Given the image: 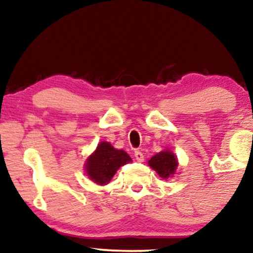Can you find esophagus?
Returning a JSON list of instances; mask_svg holds the SVG:
<instances>
[{
  "instance_id": "esophagus-1",
  "label": "esophagus",
  "mask_w": 253,
  "mask_h": 253,
  "mask_svg": "<svg viewBox=\"0 0 253 253\" xmlns=\"http://www.w3.org/2000/svg\"><path fill=\"white\" fill-rule=\"evenodd\" d=\"M134 158H136V160L139 161V162H143L144 161V154L141 153L139 150L134 151Z\"/></svg>"
}]
</instances>
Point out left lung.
Here are the masks:
<instances>
[{
  "label": "left lung",
  "instance_id": "obj_1",
  "mask_svg": "<svg viewBox=\"0 0 253 253\" xmlns=\"http://www.w3.org/2000/svg\"><path fill=\"white\" fill-rule=\"evenodd\" d=\"M148 166L158 172L164 179L171 177L177 169L178 162L176 155L169 150L155 154L148 160Z\"/></svg>",
  "mask_w": 253,
  "mask_h": 253
}]
</instances>
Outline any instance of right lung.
Wrapping results in <instances>:
<instances>
[{
  "mask_svg": "<svg viewBox=\"0 0 253 253\" xmlns=\"http://www.w3.org/2000/svg\"><path fill=\"white\" fill-rule=\"evenodd\" d=\"M129 162H131V158L126 152L116 150L108 141H101L88 157L85 170L93 182L99 185H106L115 175L117 169Z\"/></svg>",
  "mask_w": 253,
  "mask_h": 253,
  "instance_id": "add662e5",
  "label": "right lung"
}]
</instances>
